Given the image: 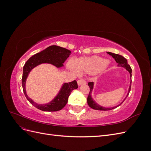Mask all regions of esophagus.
Returning <instances> with one entry per match:
<instances>
[{
    "label": "esophagus",
    "mask_w": 151,
    "mask_h": 151,
    "mask_svg": "<svg viewBox=\"0 0 151 151\" xmlns=\"http://www.w3.org/2000/svg\"><path fill=\"white\" fill-rule=\"evenodd\" d=\"M86 83V82L84 78H81L80 79L77 81V84H78L79 86H81L82 84H85Z\"/></svg>",
    "instance_id": "1"
}]
</instances>
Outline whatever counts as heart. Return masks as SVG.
<instances>
[{
    "label": "heart",
    "instance_id": "b5f03b06",
    "mask_svg": "<svg viewBox=\"0 0 151 151\" xmlns=\"http://www.w3.org/2000/svg\"><path fill=\"white\" fill-rule=\"evenodd\" d=\"M109 62L105 59L97 57H81L74 62V67L79 72L86 73H100L103 72L109 66ZM68 67L72 68L69 64Z\"/></svg>",
    "mask_w": 151,
    "mask_h": 151
}]
</instances>
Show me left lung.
Instances as JSON below:
<instances>
[{
    "label": "left lung",
    "mask_w": 151,
    "mask_h": 151,
    "mask_svg": "<svg viewBox=\"0 0 151 151\" xmlns=\"http://www.w3.org/2000/svg\"><path fill=\"white\" fill-rule=\"evenodd\" d=\"M107 53H108L109 55H110L111 56L113 57V58H115V61L116 62V63H118V66H120V67L125 68L126 69L130 72V77H132V68H131L129 64H128L127 60L125 58H124L122 55H118V54L113 53H111V52H107ZM131 83H132V80H131V82H130V88H129V93H128V94H127V97L128 96H129V93H130V91ZM88 86H89L90 91H89V95H88V99H87V101H88V105L91 108H93L94 109H96V110L108 111V110H111V109H115V108H117L118 106H119L120 105H121L123 103V102L125 101V99L127 98V97H126L125 99H124V101H123L122 103H120L119 105H118V106H116L115 107H113V108H104V107H103L101 106H100V105L98 104L94 101H93V99H92V98H91V92H92L93 89L94 83H93V82H89V83H88Z\"/></svg>",
    "instance_id": "obj_1"
}]
</instances>
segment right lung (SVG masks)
I'll use <instances>...</instances> for the list:
<instances>
[{"label":"right lung","mask_w":151,"mask_h":151,"mask_svg":"<svg viewBox=\"0 0 151 151\" xmlns=\"http://www.w3.org/2000/svg\"><path fill=\"white\" fill-rule=\"evenodd\" d=\"M70 53L71 52L70 50L66 48L52 45L40 53L34 55L28 59L24 64L22 77V86L23 92L29 103L40 110L45 111H57L60 110L66 105L68 96L72 91L78 88V86L76 81L64 83L58 95L51 102L45 104H39L35 103L26 94L25 85L29 73L34 67L43 63H51L57 67H61L63 65V63L69 57Z\"/></svg>","instance_id":"1"}]
</instances>
